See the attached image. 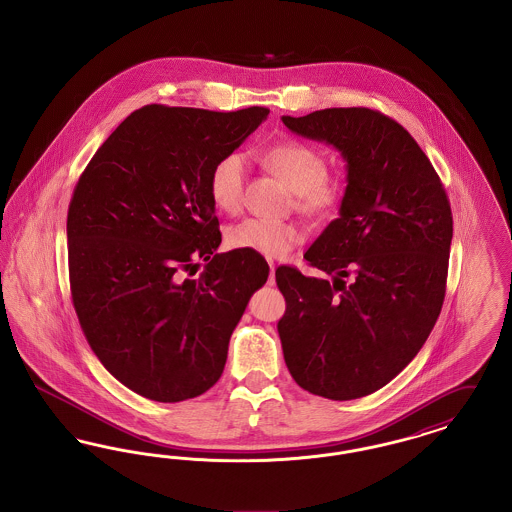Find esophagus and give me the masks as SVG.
<instances>
[{"label":"esophagus","instance_id":"esophagus-1","mask_svg":"<svg viewBox=\"0 0 512 512\" xmlns=\"http://www.w3.org/2000/svg\"><path fill=\"white\" fill-rule=\"evenodd\" d=\"M268 284L274 286L276 284V265L270 263V274H268Z\"/></svg>","mask_w":512,"mask_h":512}]
</instances>
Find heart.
Returning a JSON list of instances; mask_svg holds the SVG:
<instances>
[{
    "label": "heart",
    "mask_w": 512,
    "mask_h": 512,
    "mask_svg": "<svg viewBox=\"0 0 512 512\" xmlns=\"http://www.w3.org/2000/svg\"><path fill=\"white\" fill-rule=\"evenodd\" d=\"M263 163L278 174L293 192L301 211L313 217L332 215L343 199L340 182L326 176V157L297 140H284L268 147ZM247 161L244 153H224L209 172L207 190L215 207L224 213L240 209L244 199ZM301 230L284 220L244 219L226 230V245L238 251H249L267 259H280L288 255L301 242Z\"/></svg>",
    "instance_id": "heart-1"
}]
</instances>
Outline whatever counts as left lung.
Wrapping results in <instances>:
<instances>
[{
    "mask_svg": "<svg viewBox=\"0 0 512 512\" xmlns=\"http://www.w3.org/2000/svg\"><path fill=\"white\" fill-rule=\"evenodd\" d=\"M282 122L336 147L347 163L340 219L305 253L330 280L276 268L284 359L303 390L359 399L409 365L438 320L451 205L426 153L380 111L334 107Z\"/></svg>",
    "mask_w": 512,
    "mask_h": 512,
    "instance_id": "8db88e82",
    "label": "left lung"
}]
</instances>
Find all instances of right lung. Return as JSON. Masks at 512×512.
<instances>
[{"mask_svg": "<svg viewBox=\"0 0 512 512\" xmlns=\"http://www.w3.org/2000/svg\"><path fill=\"white\" fill-rule=\"evenodd\" d=\"M268 117L146 105L99 147L67 215L74 311L92 351L128 390L178 403L213 388L247 301L268 278L249 251L217 253L207 180ZM197 260L208 265L197 279Z\"/></svg>", "mask_w": 512, "mask_h": 512, "instance_id": "right-lung-1", "label": "right lung"}]
</instances>
